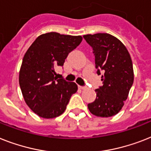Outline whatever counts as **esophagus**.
Wrapping results in <instances>:
<instances>
[{"label": "esophagus", "instance_id": "34e87169", "mask_svg": "<svg viewBox=\"0 0 151 151\" xmlns=\"http://www.w3.org/2000/svg\"><path fill=\"white\" fill-rule=\"evenodd\" d=\"M78 88H80V89H81V90H83V89H84V88H85V87H84V86H78Z\"/></svg>", "mask_w": 151, "mask_h": 151}]
</instances>
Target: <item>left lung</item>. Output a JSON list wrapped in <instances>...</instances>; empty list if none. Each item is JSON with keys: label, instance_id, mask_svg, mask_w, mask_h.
Instances as JSON below:
<instances>
[{"label": "left lung", "instance_id": "8db88e82", "mask_svg": "<svg viewBox=\"0 0 151 151\" xmlns=\"http://www.w3.org/2000/svg\"><path fill=\"white\" fill-rule=\"evenodd\" d=\"M84 39L93 49L97 73H103V84L95 90L96 99L88 104V109L96 116H113L122 109L133 85L130 55L122 42L108 33L84 35Z\"/></svg>", "mask_w": 151, "mask_h": 151}]
</instances>
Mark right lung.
<instances>
[{
	"label": "right lung",
	"instance_id": "1",
	"mask_svg": "<svg viewBox=\"0 0 151 151\" xmlns=\"http://www.w3.org/2000/svg\"><path fill=\"white\" fill-rule=\"evenodd\" d=\"M81 35L42 34L25 52L19 72V84L25 103L36 115L52 119L64 112L77 92L74 82L58 79L54 68L63 66L68 54L80 45Z\"/></svg>",
	"mask_w": 151,
	"mask_h": 151
}]
</instances>
